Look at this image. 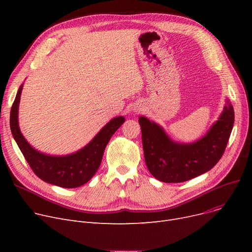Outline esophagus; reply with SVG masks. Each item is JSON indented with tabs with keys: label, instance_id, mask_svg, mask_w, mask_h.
I'll list each match as a JSON object with an SVG mask.
<instances>
[{
	"label": "esophagus",
	"instance_id": "esophagus-1",
	"mask_svg": "<svg viewBox=\"0 0 252 252\" xmlns=\"http://www.w3.org/2000/svg\"><path fill=\"white\" fill-rule=\"evenodd\" d=\"M142 106H140V105H137V106H135L134 107V111L135 112H140V111H142Z\"/></svg>",
	"mask_w": 252,
	"mask_h": 252
}]
</instances>
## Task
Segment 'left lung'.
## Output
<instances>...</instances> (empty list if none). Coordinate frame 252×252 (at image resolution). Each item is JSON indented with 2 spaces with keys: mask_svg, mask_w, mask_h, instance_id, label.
<instances>
[{
  "mask_svg": "<svg viewBox=\"0 0 252 252\" xmlns=\"http://www.w3.org/2000/svg\"><path fill=\"white\" fill-rule=\"evenodd\" d=\"M234 108L229 99L218 121L193 143L171 140L161 126L140 116L145 162L151 175L163 183H182L213 168L222 156L234 126Z\"/></svg>",
  "mask_w": 252,
  "mask_h": 252,
  "instance_id": "obj_1",
  "label": "left lung"
}]
</instances>
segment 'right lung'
<instances>
[{"label": "right lung", "instance_id": "obj_1", "mask_svg": "<svg viewBox=\"0 0 252 252\" xmlns=\"http://www.w3.org/2000/svg\"><path fill=\"white\" fill-rule=\"evenodd\" d=\"M23 84L19 87L10 112V127L24 158L33 173L44 182L62 188H77L96 174L104 150L115 131L125 123L124 116H116L106 124L85 147L66 155H50L34 149L23 137L18 123V108Z\"/></svg>", "mask_w": 252, "mask_h": 252}]
</instances>
